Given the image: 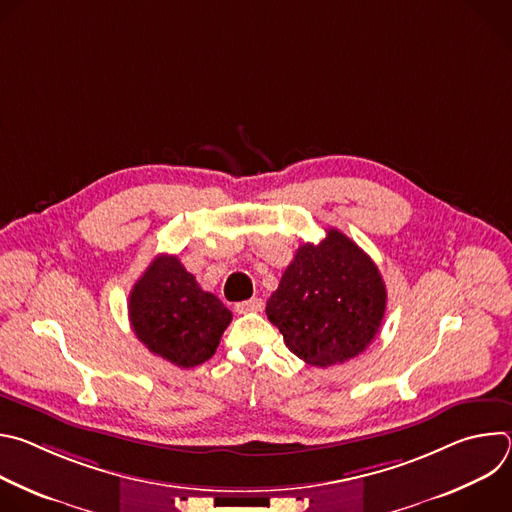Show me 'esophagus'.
<instances>
[{
    "label": "esophagus",
    "mask_w": 512,
    "mask_h": 512,
    "mask_svg": "<svg viewBox=\"0 0 512 512\" xmlns=\"http://www.w3.org/2000/svg\"><path fill=\"white\" fill-rule=\"evenodd\" d=\"M263 300L261 298H251V300H245V302H239L235 304V312L239 314H249V312H261L263 310Z\"/></svg>",
    "instance_id": "34e87169"
}]
</instances>
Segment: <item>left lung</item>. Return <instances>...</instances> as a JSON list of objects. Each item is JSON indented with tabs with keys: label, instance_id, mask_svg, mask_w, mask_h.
<instances>
[{
	"label": "left lung",
	"instance_id": "obj_1",
	"mask_svg": "<svg viewBox=\"0 0 512 512\" xmlns=\"http://www.w3.org/2000/svg\"><path fill=\"white\" fill-rule=\"evenodd\" d=\"M387 306L385 281L354 241L336 229L304 243L267 302L285 346L314 367L346 362L367 348Z\"/></svg>",
	"mask_w": 512,
	"mask_h": 512
}]
</instances>
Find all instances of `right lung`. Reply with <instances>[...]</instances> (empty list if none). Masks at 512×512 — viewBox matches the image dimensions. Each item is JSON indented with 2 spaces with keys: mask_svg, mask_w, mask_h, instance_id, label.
I'll list each match as a JSON object with an SVG mask.
<instances>
[{
  "mask_svg": "<svg viewBox=\"0 0 512 512\" xmlns=\"http://www.w3.org/2000/svg\"><path fill=\"white\" fill-rule=\"evenodd\" d=\"M233 314L176 255H158L129 294V322L150 352L192 369L208 360Z\"/></svg>",
  "mask_w": 512,
  "mask_h": 512,
  "instance_id": "1",
  "label": "right lung"
}]
</instances>
